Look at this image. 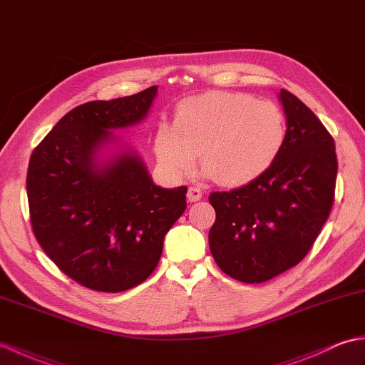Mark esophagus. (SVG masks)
<instances>
[{"label":"esophagus","instance_id":"1","mask_svg":"<svg viewBox=\"0 0 365 365\" xmlns=\"http://www.w3.org/2000/svg\"><path fill=\"white\" fill-rule=\"evenodd\" d=\"M200 197H202V191H200L199 188H196V187L188 188V192H187L188 202H197V200H200Z\"/></svg>","mask_w":365,"mask_h":365}]
</instances>
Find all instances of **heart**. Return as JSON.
<instances>
[{"label":"heart","instance_id":"b5f03b06","mask_svg":"<svg viewBox=\"0 0 365 365\" xmlns=\"http://www.w3.org/2000/svg\"><path fill=\"white\" fill-rule=\"evenodd\" d=\"M287 139L282 111L242 92L212 91L178 103L174 127L160 125L155 155L173 178L191 173L200 153L204 177L242 188L274 165Z\"/></svg>","mask_w":365,"mask_h":365}]
</instances>
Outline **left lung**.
Masks as SVG:
<instances>
[{"instance_id":"1","label":"left lung","mask_w":365,"mask_h":365,"mask_svg":"<svg viewBox=\"0 0 365 365\" xmlns=\"http://www.w3.org/2000/svg\"><path fill=\"white\" fill-rule=\"evenodd\" d=\"M279 102L287 139L274 165L257 180L230 192H212L216 212L208 234L224 273L246 284L265 282L306 257L334 202V139L289 91Z\"/></svg>"}]
</instances>
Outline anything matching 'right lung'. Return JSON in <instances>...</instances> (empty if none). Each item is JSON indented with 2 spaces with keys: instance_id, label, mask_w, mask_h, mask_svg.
Segmentation results:
<instances>
[{
  "instance_id": "add662e5",
  "label": "right lung",
  "mask_w": 365,
  "mask_h": 365,
  "mask_svg": "<svg viewBox=\"0 0 365 365\" xmlns=\"http://www.w3.org/2000/svg\"><path fill=\"white\" fill-rule=\"evenodd\" d=\"M157 91L76 106L31 155L34 235L64 274L91 290L118 293L144 282L187 208L188 188L155 185L139 153L114 133L141 123Z\"/></svg>"
}]
</instances>
